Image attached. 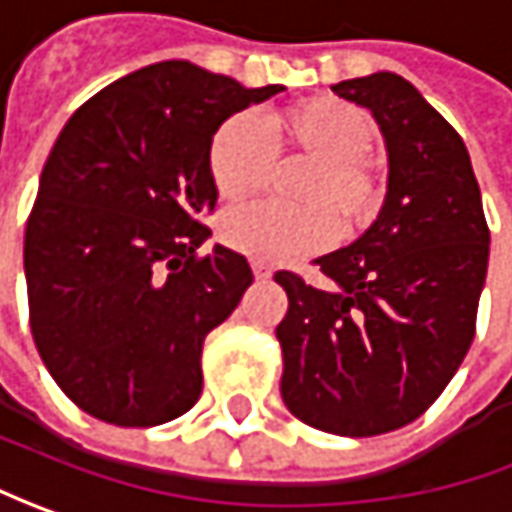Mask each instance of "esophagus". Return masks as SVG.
<instances>
[{
    "mask_svg": "<svg viewBox=\"0 0 512 512\" xmlns=\"http://www.w3.org/2000/svg\"><path fill=\"white\" fill-rule=\"evenodd\" d=\"M252 269H255L257 280H269V277H272V269H269L266 263H255Z\"/></svg>",
    "mask_w": 512,
    "mask_h": 512,
    "instance_id": "obj_1",
    "label": "esophagus"
}]
</instances>
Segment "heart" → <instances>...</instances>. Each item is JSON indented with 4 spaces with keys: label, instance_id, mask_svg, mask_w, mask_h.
Segmentation results:
<instances>
[{
    "label": "heart",
    "instance_id": "obj_1",
    "mask_svg": "<svg viewBox=\"0 0 512 512\" xmlns=\"http://www.w3.org/2000/svg\"><path fill=\"white\" fill-rule=\"evenodd\" d=\"M232 115L212 135L209 178L223 201L240 203L269 184L274 153L306 161L289 184L294 206L255 203L226 215L221 238L260 263H286L331 243L360 238L388 206V172L371 155L377 127L357 104L334 96L297 101L263 118ZM273 147L269 148L268 144Z\"/></svg>",
    "mask_w": 512,
    "mask_h": 512
}]
</instances>
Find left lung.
<instances>
[{"instance_id": "obj_1", "label": "left lung", "mask_w": 512, "mask_h": 512, "mask_svg": "<svg viewBox=\"0 0 512 512\" xmlns=\"http://www.w3.org/2000/svg\"><path fill=\"white\" fill-rule=\"evenodd\" d=\"M368 107L388 144V206L348 249L317 257L331 289L277 272L280 394L337 436L411 425L448 388L476 337L490 229L465 141L397 73L334 84Z\"/></svg>"}]
</instances>
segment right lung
I'll return each instance as SVG.
<instances>
[{"label": "right lung", "mask_w": 512, "mask_h": 512, "mask_svg": "<svg viewBox=\"0 0 512 512\" xmlns=\"http://www.w3.org/2000/svg\"><path fill=\"white\" fill-rule=\"evenodd\" d=\"M280 90L161 62L64 124L27 218V317L50 377L84 414L152 428L198 402L203 340L255 280L232 249L201 255L218 203L209 144L229 115Z\"/></svg>", "instance_id": "right-lung-1"}]
</instances>
